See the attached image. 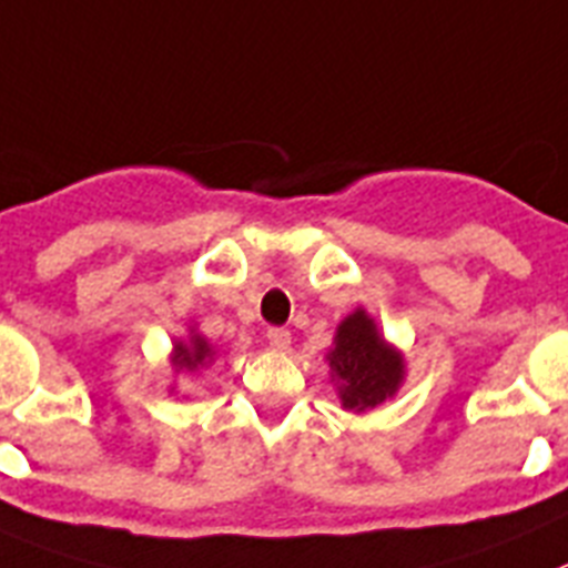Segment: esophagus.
<instances>
[{
  "mask_svg": "<svg viewBox=\"0 0 568 568\" xmlns=\"http://www.w3.org/2000/svg\"><path fill=\"white\" fill-rule=\"evenodd\" d=\"M268 345L274 348V352H288L291 348V332L288 328H268Z\"/></svg>",
  "mask_w": 568,
  "mask_h": 568,
  "instance_id": "esophagus-1",
  "label": "esophagus"
}]
</instances>
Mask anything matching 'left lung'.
Listing matches in <instances>:
<instances>
[{
    "mask_svg": "<svg viewBox=\"0 0 568 568\" xmlns=\"http://www.w3.org/2000/svg\"><path fill=\"white\" fill-rule=\"evenodd\" d=\"M325 359L332 366L339 403L357 414L372 412L394 397L406 377L403 354L383 339L366 308H357L337 325L332 352Z\"/></svg>",
    "mask_w": 568,
    "mask_h": 568,
    "instance_id": "8db88e82",
    "label": "left lung"
}]
</instances>
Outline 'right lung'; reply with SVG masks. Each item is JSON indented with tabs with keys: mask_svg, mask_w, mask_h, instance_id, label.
I'll return each mask as SVG.
<instances>
[{
	"mask_svg": "<svg viewBox=\"0 0 568 568\" xmlns=\"http://www.w3.org/2000/svg\"><path fill=\"white\" fill-rule=\"evenodd\" d=\"M211 359H214V348L209 345V339L202 337V334L191 332L189 343H174V368L176 372H196L200 366H209Z\"/></svg>",
	"mask_w": 568,
	"mask_h": 568,
	"instance_id": "1",
	"label": "right lung"
}]
</instances>
